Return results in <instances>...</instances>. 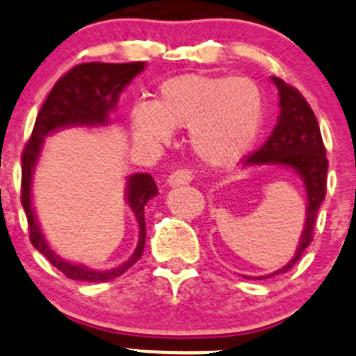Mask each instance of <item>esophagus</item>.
<instances>
[{
    "label": "esophagus",
    "mask_w": 356,
    "mask_h": 356,
    "mask_svg": "<svg viewBox=\"0 0 356 356\" xmlns=\"http://www.w3.org/2000/svg\"><path fill=\"white\" fill-rule=\"evenodd\" d=\"M193 179V172L189 168H177L174 174L168 177V184L170 186H179V184H189Z\"/></svg>",
    "instance_id": "1"
}]
</instances>
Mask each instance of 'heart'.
Segmentation results:
<instances>
[{"mask_svg": "<svg viewBox=\"0 0 356 356\" xmlns=\"http://www.w3.org/2000/svg\"><path fill=\"white\" fill-rule=\"evenodd\" d=\"M265 98L260 86L234 75H181L163 82L152 103L131 111L133 135L142 144H167L172 129L188 128L191 152L205 167L230 168L260 137Z\"/></svg>", "mask_w": 356, "mask_h": 356, "instance_id": "b5f03b06", "label": "heart"}]
</instances>
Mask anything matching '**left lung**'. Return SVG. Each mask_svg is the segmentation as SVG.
Here are the masks:
<instances>
[{
	"mask_svg": "<svg viewBox=\"0 0 356 356\" xmlns=\"http://www.w3.org/2000/svg\"><path fill=\"white\" fill-rule=\"evenodd\" d=\"M272 82L279 89L281 114H279L277 124L272 129L267 142L249 156L245 163L249 165L251 163L253 165L270 163V165H283V167L293 168L304 181L305 191H307V216H305L304 232H302L295 257L283 268L268 275H261L258 279L284 274L300 260L307 245L313 242L318 211L327 195L328 159L316 115H314L313 108L309 107L304 96L298 92V89L291 88L290 84L277 77H272Z\"/></svg>",
	"mask_w": 356,
	"mask_h": 356,
	"instance_id": "1",
	"label": "left lung"
}]
</instances>
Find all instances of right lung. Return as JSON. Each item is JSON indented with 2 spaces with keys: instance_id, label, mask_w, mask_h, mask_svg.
Here are the masks:
<instances>
[{
  "instance_id": "right-lung-1",
  "label": "right lung",
  "mask_w": 356,
  "mask_h": 356,
  "mask_svg": "<svg viewBox=\"0 0 356 356\" xmlns=\"http://www.w3.org/2000/svg\"><path fill=\"white\" fill-rule=\"evenodd\" d=\"M145 63H82L73 66L54 84L52 91L43 102L35 128L28 144L22 151V181L21 204L24 207L29 227V241L66 277L88 283H105L124 274L133 264L140 260L145 245V218L144 207L152 197L158 195V186L149 174H133L128 179V205L133 211L140 228V237L135 253L111 270H92L84 265H75L61 260L49 248L42 235L35 211L31 207V179L36 159L42 151L43 138L52 131L66 126H98L107 124L108 112L118 105L119 92L131 82L133 77L144 70Z\"/></svg>"
}]
</instances>
